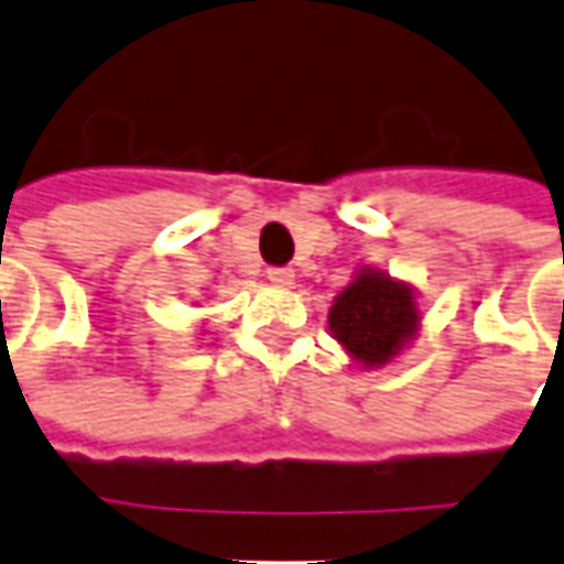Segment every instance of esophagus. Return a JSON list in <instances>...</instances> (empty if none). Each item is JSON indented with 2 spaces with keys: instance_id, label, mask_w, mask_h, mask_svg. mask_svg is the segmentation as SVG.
Listing matches in <instances>:
<instances>
[{
  "instance_id": "esophagus-1",
  "label": "esophagus",
  "mask_w": 564,
  "mask_h": 564,
  "mask_svg": "<svg viewBox=\"0 0 564 564\" xmlns=\"http://www.w3.org/2000/svg\"><path fill=\"white\" fill-rule=\"evenodd\" d=\"M269 281L274 286H293L295 271L293 269H269Z\"/></svg>"
}]
</instances>
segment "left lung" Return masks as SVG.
<instances>
[{"label": "left lung", "instance_id": "8db88e82", "mask_svg": "<svg viewBox=\"0 0 564 564\" xmlns=\"http://www.w3.org/2000/svg\"><path fill=\"white\" fill-rule=\"evenodd\" d=\"M420 319L414 286L371 265L356 271L329 307L332 338L362 368L390 366L414 341Z\"/></svg>", "mask_w": 564, "mask_h": 564}]
</instances>
